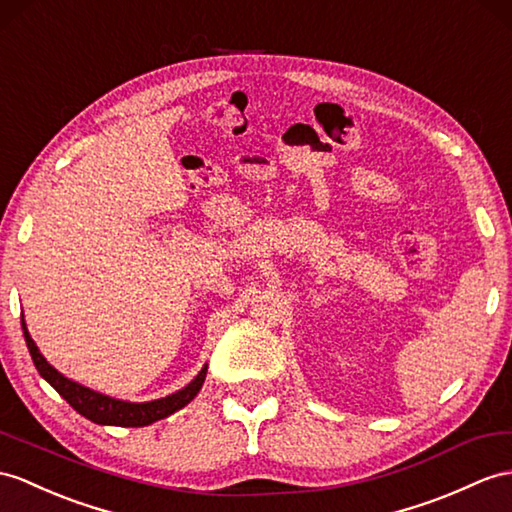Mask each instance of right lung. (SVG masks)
I'll list each match as a JSON object with an SVG mask.
<instances>
[{
    "mask_svg": "<svg viewBox=\"0 0 512 512\" xmlns=\"http://www.w3.org/2000/svg\"><path fill=\"white\" fill-rule=\"evenodd\" d=\"M21 328H23V336H26V345H28L30 356L34 360V367L39 369L41 378L52 384L54 389L62 397H65L67 404L73 406V410H78L82 417H86L93 423H99V426H121V428L149 426V423L165 419V417L176 413V410L189 404L199 393V389H202V384L206 380L208 365H204L202 371H199L197 376L184 386V389L171 393L167 397H160V400H152V402L117 400V397L97 393V391L89 389V386L62 376L56 367L47 363V358L41 354L39 347H36V343L32 341L23 315H21Z\"/></svg>",
    "mask_w": 512,
    "mask_h": 512,
    "instance_id": "obj_1",
    "label": "right lung"
}]
</instances>
